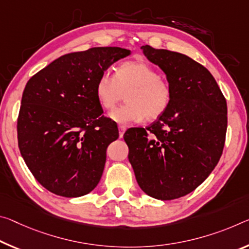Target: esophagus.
<instances>
[{"label":"esophagus","instance_id":"1","mask_svg":"<svg viewBox=\"0 0 249 249\" xmlns=\"http://www.w3.org/2000/svg\"><path fill=\"white\" fill-rule=\"evenodd\" d=\"M118 131H120V137H123L124 133L126 131V127H125V126L120 125V126H118Z\"/></svg>","mask_w":249,"mask_h":249}]
</instances>
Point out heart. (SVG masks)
<instances>
[{
  "label": "heart",
  "instance_id": "b5f03b06",
  "mask_svg": "<svg viewBox=\"0 0 249 249\" xmlns=\"http://www.w3.org/2000/svg\"><path fill=\"white\" fill-rule=\"evenodd\" d=\"M96 97L102 107L112 109L126 95V104L109 117L117 124L129 125L159 120L168 109L173 90L169 83L144 61L121 64L115 73H103L96 83Z\"/></svg>",
  "mask_w": 249,
  "mask_h": 249
}]
</instances>
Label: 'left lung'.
Wrapping results in <instances>:
<instances>
[{
    "instance_id": "1",
    "label": "left lung",
    "mask_w": 249,
    "mask_h": 249,
    "mask_svg": "<svg viewBox=\"0 0 249 249\" xmlns=\"http://www.w3.org/2000/svg\"><path fill=\"white\" fill-rule=\"evenodd\" d=\"M141 49L166 74L173 96L168 109L151 126L125 132L128 160L148 196L179 198L198 187L222 156L226 100L210 71L191 57L149 45Z\"/></svg>"
}]
</instances>
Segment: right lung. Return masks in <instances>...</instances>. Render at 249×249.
<instances>
[{
  "label": "right lung",
  "mask_w": 249,
  "mask_h": 249,
  "mask_svg": "<svg viewBox=\"0 0 249 249\" xmlns=\"http://www.w3.org/2000/svg\"><path fill=\"white\" fill-rule=\"evenodd\" d=\"M129 54L121 47L69 53L26 83L18 117V148L35 179L53 194L80 197L100 181L106 148L118 139V129L103 115L96 83Z\"/></svg>",
  "instance_id": "add662e5"
}]
</instances>
